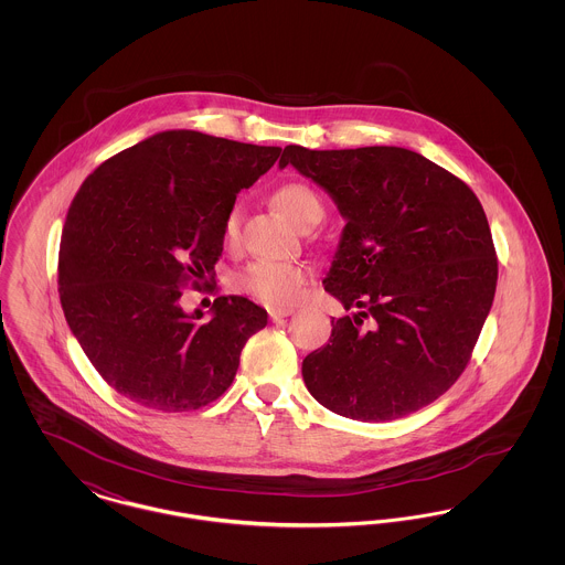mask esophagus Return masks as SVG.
Wrapping results in <instances>:
<instances>
[{"instance_id":"34e87169","label":"esophagus","mask_w":565,"mask_h":565,"mask_svg":"<svg viewBox=\"0 0 565 565\" xmlns=\"http://www.w3.org/2000/svg\"><path fill=\"white\" fill-rule=\"evenodd\" d=\"M269 316L273 322H281L284 318L292 316V309H269Z\"/></svg>"}]
</instances>
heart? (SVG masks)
I'll return each mask as SVG.
<instances>
[{
  "label": "heart",
  "mask_w": 565,
  "mask_h": 565,
  "mask_svg": "<svg viewBox=\"0 0 565 565\" xmlns=\"http://www.w3.org/2000/svg\"><path fill=\"white\" fill-rule=\"evenodd\" d=\"M273 205L296 226H302L311 217H322V201L309 186L300 182L284 184L273 192ZM242 212L235 207L224 220V239L235 242L239 237ZM309 281V269L290 263L256 260L235 277L237 288L273 307H288L296 302Z\"/></svg>",
  "instance_id": "b5f03b06"
}]
</instances>
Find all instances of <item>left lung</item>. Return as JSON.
<instances>
[{
    "label": "left lung",
    "instance_id": "1",
    "mask_svg": "<svg viewBox=\"0 0 565 565\" xmlns=\"http://www.w3.org/2000/svg\"><path fill=\"white\" fill-rule=\"evenodd\" d=\"M292 164L348 220L323 288L345 311L302 360L318 403L390 422L443 396L470 362L489 316L498 258L481 201L426 157L396 148L309 150Z\"/></svg>",
    "mask_w": 565,
    "mask_h": 565
}]
</instances>
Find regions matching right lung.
<instances>
[{
  "label": "right lung",
  "instance_id": "add662e5",
  "mask_svg": "<svg viewBox=\"0 0 565 565\" xmlns=\"http://www.w3.org/2000/svg\"><path fill=\"white\" fill-rule=\"evenodd\" d=\"M281 148L162 131L102 162L76 192L61 235L58 295L70 330L118 394L164 413L220 398L267 311L220 296L186 313L182 288L214 277L239 190Z\"/></svg>",
  "mask_w": 565,
  "mask_h": 565
}]
</instances>
